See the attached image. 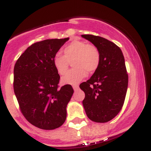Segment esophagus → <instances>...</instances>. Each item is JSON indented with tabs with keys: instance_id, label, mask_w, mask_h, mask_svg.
<instances>
[{
	"instance_id": "34e87169",
	"label": "esophagus",
	"mask_w": 151,
	"mask_h": 151,
	"mask_svg": "<svg viewBox=\"0 0 151 151\" xmlns=\"http://www.w3.org/2000/svg\"><path fill=\"white\" fill-rule=\"evenodd\" d=\"M72 87H73L74 91H77V90L79 89V86H78V84H74V85L72 86Z\"/></svg>"
}]
</instances>
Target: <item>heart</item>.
Masks as SVG:
<instances>
[{
  "label": "heart",
  "mask_w": 151,
  "mask_h": 151,
  "mask_svg": "<svg viewBox=\"0 0 151 151\" xmlns=\"http://www.w3.org/2000/svg\"><path fill=\"white\" fill-rule=\"evenodd\" d=\"M64 55L57 54L54 56L52 62L57 72L63 75L67 72L69 62H72L74 67L62 78L65 84H77L89 73L95 72L99 66L101 55L96 47L87 45L81 40L72 41L63 49Z\"/></svg>",
  "instance_id": "heart-1"
}]
</instances>
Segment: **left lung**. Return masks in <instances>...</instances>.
<instances>
[{"instance_id": "8db88e82", "label": "left lung", "mask_w": 151, "mask_h": 151, "mask_svg": "<svg viewBox=\"0 0 151 151\" xmlns=\"http://www.w3.org/2000/svg\"><path fill=\"white\" fill-rule=\"evenodd\" d=\"M99 50L101 61L91 78L79 85L85 93L82 104L88 118L108 122L120 112L126 95L129 77L120 48L105 38L81 35Z\"/></svg>"}]
</instances>
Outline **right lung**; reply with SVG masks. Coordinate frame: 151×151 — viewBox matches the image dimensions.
Wrapping results in <instances>:
<instances>
[{
  "label": "right lung",
  "mask_w": 151,
  "mask_h": 151,
  "mask_svg": "<svg viewBox=\"0 0 151 151\" xmlns=\"http://www.w3.org/2000/svg\"><path fill=\"white\" fill-rule=\"evenodd\" d=\"M70 38L35 42L20 55L14 67L13 88L22 114L31 124L44 130L60 127L74 93L70 84L58 88L60 77L52 60Z\"/></svg>",
  "instance_id": "obj_1"
}]
</instances>
